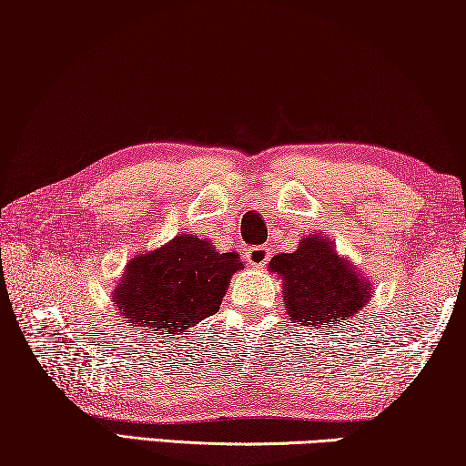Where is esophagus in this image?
<instances>
[{
    "label": "esophagus",
    "mask_w": 466,
    "mask_h": 466,
    "mask_svg": "<svg viewBox=\"0 0 466 466\" xmlns=\"http://www.w3.org/2000/svg\"><path fill=\"white\" fill-rule=\"evenodd\" d=\"M246 263L254 267V269H260V267L267 265V260H269L271 252L269 248H263V246H254V248H248L246 250Z\"/></svg>",
    "instance_id": "obj_1"
}]
</instances>
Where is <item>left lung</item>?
<instances>
[{
  "mask_svg": "<svg viewBox=\"0 0 466 466\" xmlns=\"http://www.w3.org/2000/svg\"><path fill=\"white\" fill-rule=\"evenodd\" d=\"M269 271L282 278L286 311L301 327H346L373 295L369 278L320 233L303 235L295 252L276 254Z\"/></svg>",
  "mask_w": 466,
  "mask_h": 466,
  "instance_id": "8db88e82",
  "label": "left lung"
}]
</instances>
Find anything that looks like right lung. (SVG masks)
I'll return each mask as SVG.
<instances>
[{
	"label": "right lung",
	"instance_id": "obj_1",
	"mask_svg": "<svg viewBox=\"0 0 466 466\" xmlns=\"http://www.w3.org/2000/svg\"><path fill=\"white\" fill-rule=\"evenodd\" d=\"M239 269L244 263L238 252H218L212 241L180 233L161 248L136 254L112 299L129 327L161 330L163 339H171L218 311Z\"/></svg>",
	"mask_w": 466,
	"mask_h": 466
}]
</instances>
